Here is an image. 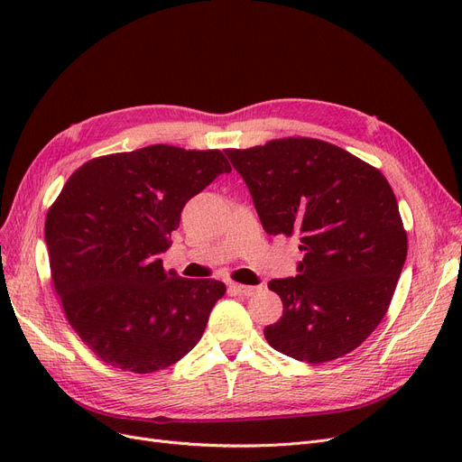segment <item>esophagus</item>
<instances>
[{
    "label": "esophagus",
    "mask_w": 462,
    "mask_h": 462,
    "mask_svg": "<svg viewBox=\"0 0 462 462\" xmlns=\"http://www.w3.org/2000/svg\"><path fill=\"white\" fill-rule=\"evenodd\" d=\"M230 288L241 296H253L254 292H258V290H260V286H247V284H237V282L230 284Z\"/></svg>",
    "instance_id": "34e87169"
}]
</instances>
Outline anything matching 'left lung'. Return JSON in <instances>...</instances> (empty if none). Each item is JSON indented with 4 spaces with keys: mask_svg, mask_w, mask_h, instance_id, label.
<instances>
[{
    "mask_svg": "<svg viewBox=\"0 0 462 462\" xmlns=\"http://www.w3.org/2000/svg\"><path fill=\"white\" fill-rule=\"evenodd\" d=\"M263 230L298 236V275L273 279L282 317L263 329L277 352L326 363L357 348L382 322L406 260L395 194L380 170L317 138L225 152Z\"/></svg>",
    "mask_w": 462,
    "mask_h": 462,
    "instance_id": "1",
    "label": "left lung"
}]
</instances>
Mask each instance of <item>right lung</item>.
<instances>
[{"instance_id": "1", "label": "right lung", "mask_w": 462, "mask_h": 462, "mask_svg": "<svg viewBox=\"0 0 462 462\" xmlns=\"http://www.w3.org/2000/svg\"><path fill=\"white\" fill-rule=\"evenodd\" d=\"M230 170L218 150L148 145L88 161L48 209L44 239L65 317L108 365L155 373L202 338L225 282L164 272L159 254L185 204Z\"/></svg>"}]
</instances>
